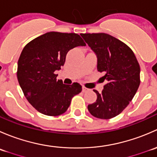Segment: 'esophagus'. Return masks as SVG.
<instances>
[{
  "instance_id": "1",
  "label": "esophagus",
  "mask_w": 157,
  "mask_h": 157,
  "mask_svg": "<svg viewBox=\"0 0 157 157\" xmlns=\"http://www.w3.org/2000/svg\"><path fill=\"white\" fill-rule=\"evenodd\" d=\"M82 90H83V93H86V92H88V91H90V89H88V88H86V87H85V86H83V88H82Z\"/></svg>"
}]
</instances>
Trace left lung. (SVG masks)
I'll return each instance as SVG.
<instances>
[{
  "label": "left lung",
  "instance_id": "8db88e82",
  "mask_svg": "<svg viewBox=\"0 0 157 157\" xmlns=\"http://www.w3.org/2000/svg\"><path fill=\"white\" fill-rule=\"evenodd\" d=\"M82 37L97 56V70L103 72L106 83L102 93L93 90L97 99L88 105L92 115L110 119L130 103L140 85V65L126 44L106 33H82Z\"/></svg>",
  "mask_w": 157,
  "mask_h": 157
}]
</instances>
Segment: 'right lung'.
I'll return each instance as SVG.
<instances>
[{"label": "right lung", "instance_id": "obj_1", "mask_svg": "<svg viewBox=\"0 0 157 157\" xmlns=\"http://www.w3.org/2000/svg\"><path fill=\"white\" fill-rule=\"evenodd\" d=\"M86 43L76 33L49 32L29 42L20 54L17 79L28 102L38 112L58 116L68 109L71 99L82 91L81 85L64 84L55 71L64 64L67 53Z\"/></svg>", "mask_w": 157, "mask_h": 157}]
</instances>
